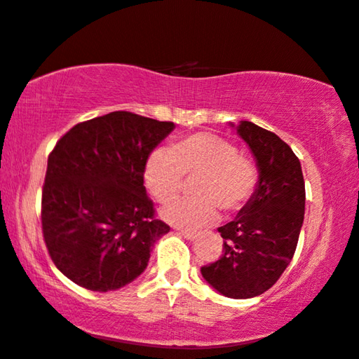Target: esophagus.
<instances>
[{"mask_svg":"<svg viewBox=\"0 0 359 359\" xmlns=\"http://www.w3.org/2000/svg\"><path fill=\"white\" fill-rule=\"evenodd\" d=\"M179 233L184 238H187V240H195L196 238V231L189 230V229H179Z\"/></svg>","mask_w":359,"mask_h":359,"instance_id":"1","label":"esophagus"}]
</instances>
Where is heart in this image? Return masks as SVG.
<instances>
[{
  "instance_id": "1",
  "label": "heart",
  "mask_w": 359,
  "mask_h": 359,
  "mask_svg": "<svg viewBox=\"0 0 359 359\" xmlns=\"http://www.w3.org/2000/svg\"><path fill=\"white\" fill-rule=\"evenodd\" d=\"M185 177H195L191 193L163 209L170 224L200 229L225 212L241 209L252 196L259 172L231 140L217 134L198 133L175 142L172 149L159 147L145 161L147 189L159 203H169L184 189Z\"/></svg>"
}]
</instances>
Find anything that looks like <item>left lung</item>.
<instances>
[{
    "mask_svg": "<svg viewBox=\"0 0 359 359\" xmlns=\"http://www.w3.org/2000/svg\"><path fill=\"white\" fill-rule=\"evenodd\" d=\"M236 133L255 158L259 182L249 201L229 224L220 259L201 266L215 291L230 299L264 294L287 269L297 248L305 214V182L299 158L286 142L251 121Z\"/></svg>",
    "mask_w": 359,
    "mask_h": 359,
    "instance_id": "8db88e82",
    "label": "left lung"
}]
</instances>
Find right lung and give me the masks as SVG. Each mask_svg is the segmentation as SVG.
<instances>
[{"label": "right lung", "mask_w": 359, "mask_h": 359, "mask_svg": "<svg viewBox=\"0 0 359 359\" xmlns=\"http://www.w3.org/2000/svg\"><path fill=\"white\" fill-rule=\"evenodd\" d=\"M174 123L130 111L78 123L48 158L41 225L64 275L89 291H115L147 269L170 230L155 217L144 187L145 161Z\"/></svg>", "instance_id": "right-lung-1"}]
</instances>
